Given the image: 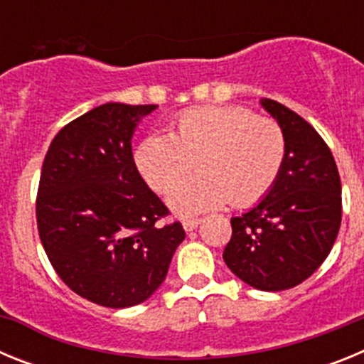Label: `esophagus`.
Returning <instances> with one entry per match:
<instances>
[{
  "label": "esophagus",
  "mask_w": 364,
  "mask_h": 364,
  "mask_svg": "<svg viewBox=\"0 0 364 364\" xmlns=\"http://www.w3.org/2000/svg\"><path fill=\"white\" fill-rule=\"evenodd\" d=\"M198 224H200V218H184V220H182V226H184L186 231L197 230Z\"/></svg>",
  "instance_id": "esophagus-1"
}]
</instances>
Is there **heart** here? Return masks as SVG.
Returning a JSON list of instances; mask_svg holds the SVG:
<instances>
[{"instance_id": "1", "label": "heart", "mask_w": 364, "mask_h": 364, "mask_svg": "<svg viewBox=\"0 0 364 364\" xmlns=\"http://www.w3.org/2000/svg\"><path fill=\"white\" fill-rule=\"evenodd\" d=\"M286 159V136L273 118L246 107L200 105L176 117L173 133H151L138 144L134 164L153 191L166 193L176 215L205 213L231 202L247 208L275 186Z\"/></svg>"}]
</instances>
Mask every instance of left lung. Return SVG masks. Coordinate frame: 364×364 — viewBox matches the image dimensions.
Wrapping results in <instances>:
<instances>
[{
	"mask_svg": "<svg viewBox=\"0 0 364 364\" xmlns=\"http://www.w3.org/2000/svg\"><path fill=\"white\" fill-rule=\"evenodd\" d=\"M260 105L281 125L286 159L262 200L231 218L228 268L246 284L281 291L306 281L332 252L341 226V178L332 151L297 112L275 100Z\"/></svg>",
	"mask_w": 364,
	"mask_h": 364,
	"instance_id": "8db88e82",
	"label": "left lung"
}]
</instances>
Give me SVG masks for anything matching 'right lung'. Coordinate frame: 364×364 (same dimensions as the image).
<instances>
[{
	"label": "right lung",
	"mask_w": 364,
	"mask_h": 364,
	"mask_svg": "<svg viewBox=\"0 0 364 364\" xmlns=\"http://www.w3.org/2000/svg\"><path fill=\"white\" fill-rule=\"evenodd\" d=\"M156 105L109 104L67 124L50 142L36 198L38 233L74 294L107 308L140 304L159 290L186 239L144 182L131 138Z\"/></svg>",
	"instance_id": "1"
}]
</instances>
